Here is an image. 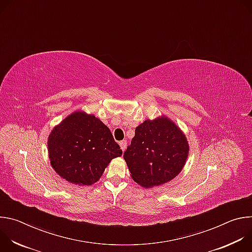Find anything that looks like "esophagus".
I'll return each instance as SVG.
<instances>
[{"instance_id": "34e87169", "label": "esophagus", "mask_w": 252, "mask_h": 252, "mask_svg": "<svg viewBox=\"0 0 252 252\" xmlns=\"http://www.w3.org/2000/svg\"><path fill=\"white\" fill-rule=\"evenodd\" d=\"M120 147H121L122 151L125 152L126 149V140H122V141H120Z\"/></svg>"}]
</instances>
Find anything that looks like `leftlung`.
<instances>
[{
  "label": "left lung",
  "mask_w": 252,
  "mask_h": 252,
  "mask_svg": "<svg viewBox=\"0 0 252 252\" xmlns=\"http://www.w3.org/2000/svg\"><path fill=\"white\" fill-rule=\"evenodd\" d=\"M189 153L185 132L169 118L160 116L136 126L124 158L133 181L151 189L170 182L181 173Z\"/></svg>",
  "instance_id": "left-lung-1"
}]
</instances>
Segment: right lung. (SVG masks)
<instances>
[{
	"mask_svg": "<svg viewBox=\"0 0 252 252\" xmlns=\"http://www.w3.org/2000/svg\"><path fill=\"white\" fill-rule=\"evenodd\" d=\"M48 153L52 167L62 178L84 187L99 181L112 159L123 155L110 128L82 110L71 113L52 129Z\"/></svg>",
	"mask_w": 252,
	"mask_h": 252,
	"instance_id": "obj_1",
	"label": "right lung"
}]
</instances>
